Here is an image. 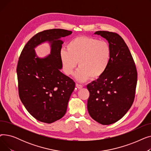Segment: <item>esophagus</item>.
Instances as JSON below:
<instances>
[{"instance_id": "esophagus-1", "label": "esophagus", "mask_w": 151, "mask_h": 151, "mask_svg": "<svg viewBox=\"0 0 151 151\" xmlns=\"http://www.w3.org/2000/svg\"><path fill=\"white\" fill-rule=\"evenodd\" d=\"M76 88H77L78 89H80L83 88V86H82V85L77 84V83L76 84Z\"/></svg>"}]
</instances>
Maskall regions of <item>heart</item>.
Returning <instances> with one entry per match:
<instances>
[{
	"instance_id": "1",
	"label": "heart",
	"mask_w": 151,
	"mask_h": 151,
	"mask_svg": "<svg viewBox=\"0 0 151 151\" xmlns=\"http://www.w3.org/2000/svg\"><path fill=\"white\" fill-rule=\"evenodd\" d=\"M111 57L109 44L91 37L80 36L68 43L67 50L60 51V58L66 75H72L78 62L75 78L83 82L91 77H100L106 70Z\"/></svg>"
}]
</instances>
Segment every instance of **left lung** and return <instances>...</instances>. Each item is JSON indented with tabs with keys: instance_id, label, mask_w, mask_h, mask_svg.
<instances>
[{
	"instance_id": "8db88e82",
	"label": "left lung",
	"mask_w": 151,
	"mask_h": 151,
	"mask_svg": "<svg viewBox=\"0 0 151 151\" xmlns=\"http://www.w3.org/2000/svg\"><path fill=\"white\" fill-rule=\"evenodd\" d=\"M95 34L107 40L111 57L105 72L87 86L90 93L88 109L93 119L109 125L121 119L132 106L138 74L129 47L119 35L108 31Z\"/></svg>"
}]
</instances>
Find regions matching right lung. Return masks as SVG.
Wrapping results in <instances>:
<instances>
[{
  "mask_svg": "<svg viewBox=\"0 0 151 151\" xmlns=\"http://www.w3.org/2000/svg\"><path fill=\"white\" fill-rule=\"evenodd\" d=\"M72 32L61 29L43 30L32 37L20 54L17 68L19 96L27 111L37 120L51 124L65 115L75 83L63 74L60 40ZM50 43L51 54L38 58L34 48L41 43Z\"/></svg>",
  "mask_w": 151,
  "mask_h": 151,
  "instance_id": "obj_1",
  "label": "right lung"
}]
</instances>
